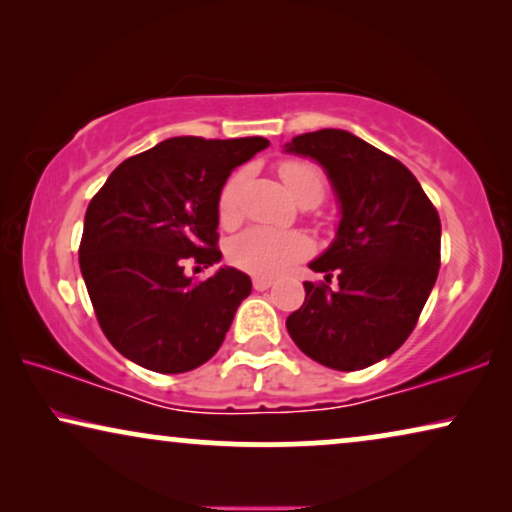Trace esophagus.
Listing matches in <instances>:
<instances>
[{
    "label": "esophagus",
    "mask_w": 512,
    "mask_h": 512,
    "mask_svg": "<svg viewBox=\"0 0 512 512\" xmlns=\"http://www.w3.org/2000/svg\"><path fill=\"white\" fill-rule=\"evenodd\" d=\"M270 286H272L270 279H265V277H254V289H256V291H265V289H270Z\"/></svg>",
    "instance_id": "obj_1"
}]
</instances>
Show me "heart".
<instances>
[{
    "label": "heart",
    "mask_w": 512,
    "mask_h": 512,
    "mask_svg": "<svg viewBox=\"0 0 512 512\" xmlns=\"http://www.w3.org/2000/svg\"><path fill=\"white\" fill-rule=\"evenodd\" d=\"M279 177H282L286 191L293 200L300 202L305 198L321 200L324 195V177L317 167L300 160H286L279 165ZM240 191L242 174H233L221 188L219 195V216L223 223H233L240 216ZM312 251L310 240L296 230H272V228H249L233 237L228 244V258L235 268H240L256 277H277L286 270L307 258Z\"/></svg>",
    "instance_id": "b5f03b06"
}]
</instances>
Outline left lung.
Masks as SVG:
<instances>
[{
  "mask_svg": "<svg viewBox=\"0 0 512 512\" xmlns=\"http://www.w3.org/2000/svg\"><path fill=\"white\" fill-rule=\"evenodd\" d=\"M286 153L324 167L340 223L310 268L336 279L305 282L286 328L300 352L333 370H361L408 340L440 268V219L408 167L347 130L293 137Z\"/></svg>",
  "mask_w": 512,
  "mask_h": 512,
  "instance_id": "obj_1",
  "label": "left lung"
}]
</instances>
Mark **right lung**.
I'll return each instance as SVG.
<instances>
[{
  "label": "right lung",
  "instance_id": "1",
  "mask_svg": "<svg viewBox=\"0 0 512 512\" xmlns=\"http://www.w3.org/2000/svg\"><path fill=\"white\" fill-rule=\"evenodd\" d=\"M268 146L265 137L165 139L123 160L90 200L81 275L104 335L125 359L174 375L219 352L251 279L223 265L193 284L184 265L221 261V188Z\"/></svg>",
  "mask_w": 512,
  "mask_h": 512
}]
</instances>
